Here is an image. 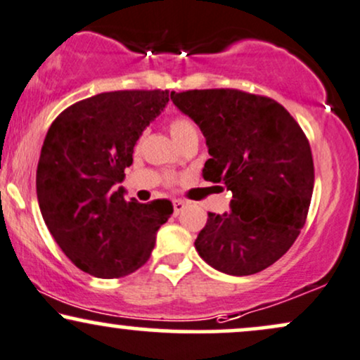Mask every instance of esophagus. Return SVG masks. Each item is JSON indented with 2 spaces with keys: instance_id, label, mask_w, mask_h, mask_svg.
<instances>
[{
  "instance_id": "obj_1",
  "label": "esophagus",
  "mask_w": 360,
  "mask_h": 360,
  "mask_svg": "<svg viewBox=\"0 0 360 360\" xmlns=\"http://www.w3.org/2000/svg\"><path fill=\"white\" fill-rule=\"evenodd\" d=\"M172 206H174V214H179L186 207V202L181 201V199H174V201H172Z\"/></svg>"
}]
</instances>
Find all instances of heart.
I'll list each match as a JSON object with an SVG mask.
<instances>
[{"mask_svg": "<svg viewBox=\"0 0 360 360\" xmlns=\"http://www.w3.org/2000/svg\"><path fill=\"white\" fill-rule=\"evenodd\" d=\"M169 134L174 139L176 144L179 146L181 142L186 141L188 137L198 136V131L188 117H176V119H172L171 124H169Z\"/></svg>", "mask_w": 360, "mask_h": 360, "instance_id": "1", "label": "heart"}]
</instances>
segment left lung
Returning <instances> with one entry per match:
<instances>
[{
    "instance_id": "left-lung-1",
    "label": "left lung",
    "mask_w": 360,
    "mask_h": 360,
    "mask_svg": "<svg viewBox=\"0 0 360 360\" xmlns=\"http://www.w3.org/2000/svg\"><path fill=\"white\" fill-rule=\"evenodd\" d=\"M206 139L202 177L231 191L229 211L207 213L194 241L210 266L253 275L287 253L304 226L314 191V159L285 107L233 89L171 92Z\"/></svg>"
}]
</instances>
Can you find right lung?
I'll list each match as a JSON object with an SVG mask.
<instances>
[{
  "instance_id": "obj_1",
  "label": "right lung",
  "mask_w": 360,
  "mask_h": 360,
  "mask_svg": "<svg viewBox=\"0 0 360 360\" xmlns=\"http://www.w3.org/2000/svg\"><path fill=\"white\" fill-rule=\"evenodd\" d=\"M167 90L97 94L53 120L37 167V196L51 236L77 268L120 278L149 259L169 199L125 201L124 169L134 146L164 110Z\"/></svg>"
}]
</instances>
